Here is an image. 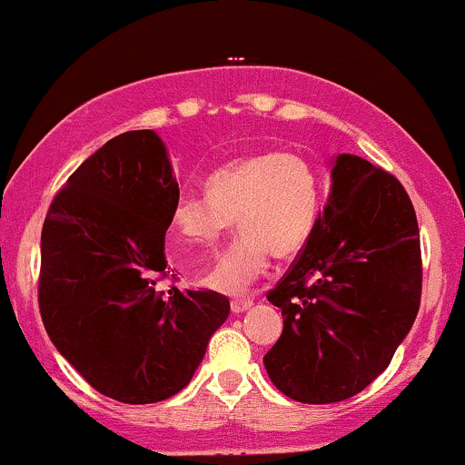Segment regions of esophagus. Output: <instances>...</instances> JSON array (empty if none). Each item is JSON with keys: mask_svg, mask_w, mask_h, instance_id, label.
Returning <instances> with one entry per match:
<instances>
[{"mask_svg": "<svg viewBox=\"0 0 465 465\" xmlns=\"http://www.w3.org/2000/svg\"><path fill=\"white\" fill-rule=\"evenodd\" d=\"M253 306V300L251 297H236V300H232V312H244L247 308Z\"/></svg>", "mask_w": 465, "mask_h": 465, "instance_id": "34e87169", "label": "esophagus"}]
</instances>
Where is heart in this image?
<instances>
[{
  "label": "heart",
  "instance_id": "heart-1",
  "mask_svg": "<svg viewBox=\"0 0 465 465\" xmlns=\"http://www.w3.org/2000/svg\"><path fill=\"white\" fill-rule=\"evenodd\" d=\"M205 194H179L170 210L177 247H214L233 221L242 233L218 255L205 284L242 292L275 258H295L311 240L319 212V179L295 151L253 153L214 170Z\"/></svg>",
  "mask_w": 465,
  "mask_h": 465
}]
</instances>
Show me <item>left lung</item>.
<instances>
[{
    "instance_id": "left-lung-1",
    "label": "left lung",
    "mask_w": 465,
    "mask_h": 465,
    "mask_svg": "<svg viewBox=\"0 0 465 465\" xmlns=\"http://www.w3.org/2000/svg\"><path fill=\"white\" fill-rule=\"evenodd\" d=\"M420 297V229L407 190L387 170L339 154L311 240L266 292L284 317L264 356L271 382L306 404L356 396L389 367Z\"/></svg>"
}]
</instances>
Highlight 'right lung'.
Returning a JSON list of instances; mask_svg holds the SVG:
<instances>
[{
	"label": "right lung",
	"instance_id": "1",
	"mask_svg": "<svg viewBox=\"0 0 465 465\" xmlns=\"http://www.w3.org/2000/svg\"><path fill=\"white\" fill-rule=\"evenodd\" d=\"M177 196L157 133H122L74 170L41 232L45 332L95 391L117 402L179 393L229 314L221 292L159 291L170 277L165 229Z\"/></svg>",
	"mask_w": 465,
	"mask_h": 465
}]
</instances>
